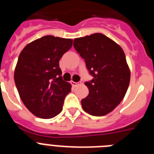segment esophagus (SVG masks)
<instances>
[{
	"mask_svg": "<svg viewBox=\"0 0 154 154\" xmlns=\"http://www.w3.org/2000/svg\"><path fill=\"white\" fill-rule=\"evenodd\" d=\"M71 83H72V86H78V85L81 84V83H82V82H73V81H72V82H71Z\"/></svg>",
	"mask_w": 154,
	"mask_h": 154,
	"instance_id": "esophagus-1",
	"label": "esophagus"
}]
</instances>
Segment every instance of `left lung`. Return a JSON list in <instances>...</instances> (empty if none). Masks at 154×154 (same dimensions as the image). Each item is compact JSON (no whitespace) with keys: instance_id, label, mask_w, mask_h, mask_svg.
<instances>
[{"instance_id":"obj_1","label":"left lung","mask_w":154,"mask_h":154,"mask_svg":"<svg viewBox=\"0 0 154 154\" xmlns=\"http://www.w3.org/2000/svg\"><path fill=\"white\" fill-rule=\"evenodd\" d=\"M73 46L93 76L85 82L89 94L81 101L82 109L95 116L111 112L124 99L130 83V70L123 49L100 33L75 38Z\"/></svg>"}]
</instances>
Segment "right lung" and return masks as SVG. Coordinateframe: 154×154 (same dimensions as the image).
Returning <instances> with one entry per match:
<instances>
[{
  "mask_svg": "<svg viewBox=\"0 0 154 154\" xmlns=\"http://www.w3.org/2000/svg\"><path fill=\"white\" fill-rule=\"evenodd\" d=\"M72 42L47 35L26 45L19 56L15 83L25 106L38 117H55L63 109L72 86L62 79L59 61Z\"/></svg>",
  "mask_w": 154,
  "mask_h": 154,
  "instance_id": "add662e5",
  "label": "right lung"
}]
</instances>
